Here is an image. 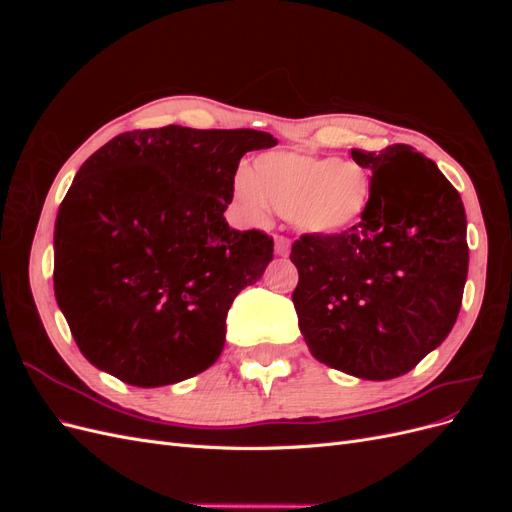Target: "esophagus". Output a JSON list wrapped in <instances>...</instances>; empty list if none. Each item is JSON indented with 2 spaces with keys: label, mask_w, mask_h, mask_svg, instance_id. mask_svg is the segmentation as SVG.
Wrapping results in <instances>:
<instances>
[{
  "label": "esophagus",
  "mask_w": 512,
  "mask_h": 512,
  "mask_svg": "<svg viewBox=\"0 0 512 512\" xmlns=\"http://www.w3.org/2000/svg\"><path fill=\"white\" fill-rule=\"evenodd\" d=\"M288 252H290V239L284 235H275V254L288 256Z\"/></svg>",
  "instance_id": "esophagus-1"
}]
</instances>
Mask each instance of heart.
I'll return each mask as SVG.
<instances>
[{"label": "heart", "instance_id": "b5f03b06", "mask_svg": "<svg viewBox=\"0 0 512 512\" xmlns=\"http://www.w3.org/2000/svg\"><path fill=\"white\" fill-rule=\"evenodd\" d=\"M232 194L250 220H262L269 205L301 232L331 237L354 228L371 203L367 168L333 156L271 151L239 170Z\"/></svg>", "mask_w": 512, "mask_h": 512}]
</instances>
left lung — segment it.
<instances>
[{
	"label": "left lung",
	"instance_id": "1",
	"mask_svg": "<svg viewBox=\"0 0 512 512\" xmlns=\"http://www.w3.org/2000/svg\"><path fill=\"white\" fill-rule=\"evenodd\" d=\"M371 170L354 228L301 235L292 303L316 359L363 380L408 374L451 333L468 277L466 209L436 162L408 145L352 149Z\"/></svg>",
	"mask_w": 512,
	"mask_h": 512
}]
</instances>
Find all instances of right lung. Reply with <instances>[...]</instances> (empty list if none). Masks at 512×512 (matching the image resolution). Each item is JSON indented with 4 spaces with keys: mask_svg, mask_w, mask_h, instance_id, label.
<instances>
[{
    "mask_svg": "<svg viewBox=\"0 0 512 512\" xmlns=\"http://www.w3.org/2000/svg\"><path fill=\"white\" fill-rule=\"evenodd\" d=\"M258 130L164 126L115 136L76 173L55 220V299L85 359L132 386H166L222 354L226 314L273 260V237L230 228Z\"/></svg>",
    "mask_w": 512,
    "mask_h": 512,
    "instance_id": "obj_1",
    "label": "right lung"
}]
</instances>
